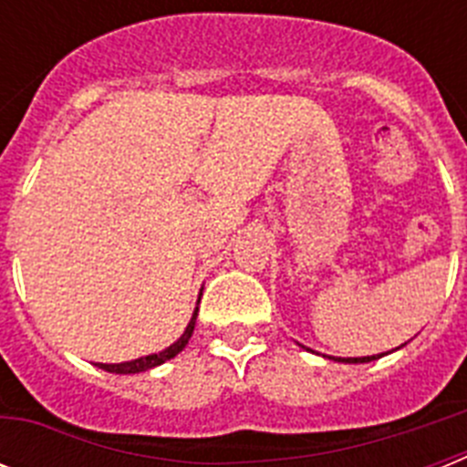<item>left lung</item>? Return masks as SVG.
Wrapping results in <instances>:
<instances>
[{"label":"left lung","instance_id":"left-lung-1","mask_svg":"<svg viewBox=\"0 0 467 467\" xmlns=\"http://www.w3.org/2000/svg\"><path fill=\"white\" fill-rule=\"evenodd\" d=\"M402 346H400V348H402ZM306 350H311V348H306ZM386 356H388V353H386ZM325 358H329V360H334V362H346V365H360V362L379 360V358H383V353H379V356H365V358H332V356H325Z\"/></svg>","mask_w":467,"mask_h":467}]
</instances>
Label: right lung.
I'll list each match as a JSON object with an SVG mask.
<instances>
[{
    "label": "right lung",
    "mask_w": 467,
    "mask_h": 467,
    "mask_svg": "<svg viewBox=\"0 0 467 467\" xmlns=\"http://www.w3.org/2000/svg\"><path fill=\"white\" fill-rule=\"evenodd\" d=\"M203 295V292H201ZM201 295H198V301H201ZM196 316H198V306L193 308L192 313V320H189L187 329L182 332V337L175 341V344H171L168 348L159 350V353H151V356H142V358H135V360H128V362H117V365H105V362H95V367H100V369H105V372H111V374H140V372H147V369H154V367L163 365L166 360H171V358H175L177 353H182L184 346L189 344V339H192L193 334V327H196Z\"/></svg>",
    "instance_id": "add662e5"
}]
</instances>
